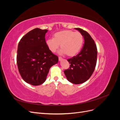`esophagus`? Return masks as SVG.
<instances>
[{"instance_id":"1","label":"esophagus","mask_w":120,"mask_h":120,"mask_svg":"<svg viewBox=\"0 0 120 120\" xmlns=\"http://www.w3.org/2000/svg\"><path fill=\"white\" fill-rule=\"evenodd\" d=\"M62 59H63V58L61 57V56H59V60L60 61Z\"/></svg>"}]
</instances>
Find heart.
Listing matches in <instances>:
<instances>
[{
    "instance_id": "1",
    "label": "heart",
    "mask_w": 120,
    "mask_h": 120,
    "mask_svg": "<svg viewBox=\"0 0 120 120\" xmlns=\"http://www.w3.org/2000/svg\"><path fill=\"white\" fill-rule=\"evenodd\" d=\"M84 41L83 35L79 31L64 30L57 32L53 38L46 40V43L49 49L55 52L60 45V52L68 56H73L78 54L82 48Z\"/></svg>"
}]
</instances>
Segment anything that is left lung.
<instances>
[{"label":"left lung","mask_w":120,"mask_h":120,"mask_svg":"<svg viewBox=\"0 0 120 120\" xmlns=\"http://www.w3.org/2000/svg\"><path fill=\"white\" fill-rule=\"evenodd\" d=\"M83 35L85 43L81 52L67 60L71 65L64 71L68 80L74 84L85 82L95 70L97 60V48L95 41L86 31L75 28Z\"/></svg>","instance_id":"obj_1"}]
</instances>
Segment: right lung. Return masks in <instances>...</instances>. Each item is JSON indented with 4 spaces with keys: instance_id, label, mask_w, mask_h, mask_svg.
I'll return each mask as SVG.
<instances>
[{
    "instance_id": "obj_1",
    "label": "right lung",
    "mask_w": 120,
    "mask_h": 120,
    "mask_svg": "<svg viewBox=\"0 0 120 120\" xmlns=\"http://www.w3.org/2000/svg\"><path fill=\"white\" fill-rule=\"evenodd\" d=\"M47 31L34 28L21 38L18 45L16 61L19 74L25 82L33 86L44 82L49 68L59 60L46 45Z\"/></svg>"
}]
</instances>
